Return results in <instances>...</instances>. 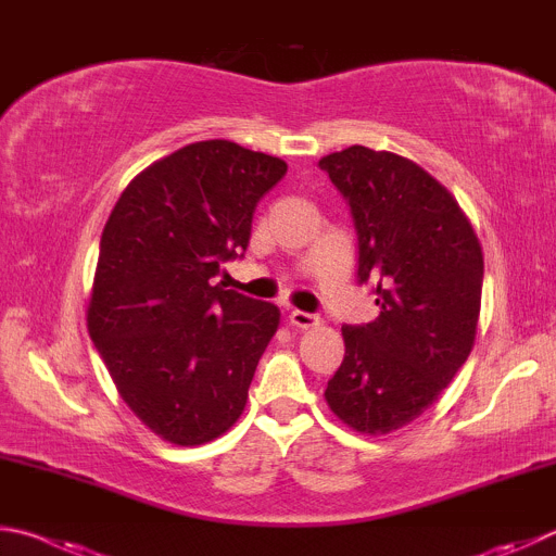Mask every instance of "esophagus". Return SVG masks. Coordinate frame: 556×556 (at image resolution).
Instances as JSON below:
<instances>
[{
    "instance_id": "1",
    "label": "esophagus",
    "mask_w": 556,
    "mask_h": 556,
    "mask_svg": "<svg viewBox=\"0 0 556 556\" xmlns=\"http://www.w3.org/2000/svg\"><path fill=\"white\" fill-rule=\"evenodd\" d=\"M318 316L316 313H306V311H299V308H294L289 313V323L294 328H301V330H308V328H313V326H318Z\"/></svg>"
}]
</instances>
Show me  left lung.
<instances>
[{
	"instance_id": "obj_1",
	"label": "left lung",
	"mask_w": 556,
	"mask_h": 556,
	"mask_svg": "<svg viewBox=\"0 0 556 556\" xmlns=\"http://www.w3.org/2000/svg\"><path fill=\"white\" fill-rule=\"evenodd\" d=\"M348 201L359 285L379 316L342 326L345 359L326 401L365 435H387L440 399L467 362L481 311L483 255L457 199L410 160L352 146L320 157Z\"/></svg>"
}]
</instances>
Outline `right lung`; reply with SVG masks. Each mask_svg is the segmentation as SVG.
<instances>
[{"instance_id":"add662e5","label":"right lung","mask_w":556,"mask_h":556,"mask_svg":"<svg viewBox=\"0 0 556 556\" xmlns=\"http://www.w3.org/2000/svg\"><path fill=\"white\" fill-rule=\"evenodd\" d=\"M287 163L199 140L146 167L99 243L87 328L121 399L173 445L216 440L245 408L279 308L214 285L243 257L257 201Z\"/></svg>"}]
</instances>
